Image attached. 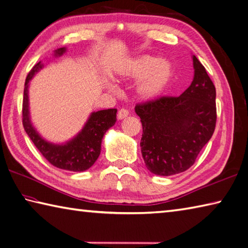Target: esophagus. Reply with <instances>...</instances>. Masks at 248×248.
<instances>
[{"instance_id": "1", "label": "esophagus", "mask_w": 248, "mask_h": 248, "mask_svg": "<svg viewBox=\"0 0 248 248\" xmlns=\"http://www.w3.org/2000/svg\"><path fill=\"white\" fill-rule=\"evenodd\" d=\"M128 115H129V110L128 109L121 108V109H119L117 116H118V119H124V118L127 117Z\"/></svg>"}]
</instances>
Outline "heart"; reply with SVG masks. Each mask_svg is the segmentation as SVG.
I'll list each match as a JSON object with an SVG mask.
<instances>
[{"instance_id":"obj_1","label":"heart","mask_w":248,"mask_h":248,"mask_svg":"<svg viewBox=\"0 0 248 248\" xmlns=\"http://www.w3.org/2000/svg\"><path fill=\"white\" fill-rule=\"evenodd\" d=\"M171 75V64L153 56L139 57L120 72V76L125 78L143 76L138 86V92L144 99H155L161 94Z\"/></svg>"}]
</instances>
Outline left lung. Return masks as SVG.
<instances>
[{
    "label": "left lung",
    "instance_id": "left-lung-1",
    "mask_svg": "<svg viewBox=\"0 0 248 248\" xmlns=\"http://www.w3.org/2000/svg\"><path fill=\"white\" fill-rule=\"evenodd\" d=\"M192 59L195 77L181 95H162L135 105L143 125L142 156L156 175L185 172L215 131V86L197 57Z\"/></svg>",
    "mask_w": 248,
    "mask_h": 248
}]
</instances>
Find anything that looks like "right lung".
Returning <instances> with one entry per match:
<instances>
[{"instance_id": "add662e5", "label": "right lung", "mask_w": 248, "mask_h": 248, "mask_svg": "<svg viewBox=\"0 0 248 248\" xmlns=\"http://www.w3.org/2000/svg\"><path fill=\"white\" fill-rule=\"evenodd\" d=\"M64 48L56 50L57 56H61ZM42 69L41 62L32 67L26 78L22 100V124L29 138L40 150L48 162L62 170L81 172L93 166L101 153V143L104 134L116 123V108H108L92 113L84 129L76 138L64 145H53L43 140L36 132L29 118L28 84L35 73Z\"/></svg>"}]
</instances>
